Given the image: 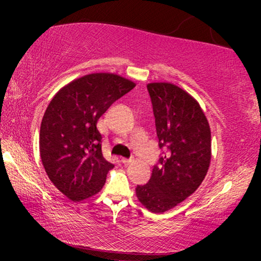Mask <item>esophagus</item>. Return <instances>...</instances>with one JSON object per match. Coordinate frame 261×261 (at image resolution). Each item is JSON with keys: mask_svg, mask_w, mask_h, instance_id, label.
Masks as SVG:
<instances>
[{"mask_svg": "<svg viewBox=\"0 0 261 261\" xmlns=\"http://www.w3.org/2000/svg\"><path fill=\"white\" fill-rule=\"evenodd\" d=\"M121 162H122V164L124 166H128L130 165V164L134 163V159H126V158H122L121 159Z\"/></svg>", "mask_w": 261, "mask_h": 261, "instance_id": "34e87169", "label": "esophagus"}]
</instances>
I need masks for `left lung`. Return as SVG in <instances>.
<instances>
[{"label":"left lung","instance_id":"1","mask_svg":"<svg viewBox=\"0 0 261 261\" xmlns=\"http://www.w3.org/2000/svg\"><path fill=\"white\" fill-rule=\"evenodd\" d=\"M147 90L159 147H167V152L153 167L148 183L138 185L135 194L149 212L162 214L202 184L212 160V133L199 103L183 89L160 82L147 84Z\"/></svg>","mask_w":261,"mask_h":261}]
</instances>
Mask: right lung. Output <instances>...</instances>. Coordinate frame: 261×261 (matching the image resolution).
<instances>
[{
  "instance_id": "1",
  "label": "right lung",
  "mask_w": 261,
  "mask_h": 261,
  "mask_svg": "<svg viewBox=\"0 0 261 261\" xmlns=\"http://www.w3.org/2000/svg\"><path fill=\"white\" fill-rule=\"evenodd\" d=\"M135 87L114 73H90L63 87L49 102L40 126V156L49 180L73 202L101 191L114 165L102 154L97 121Z\"/></svg>"
}]
</instances>
